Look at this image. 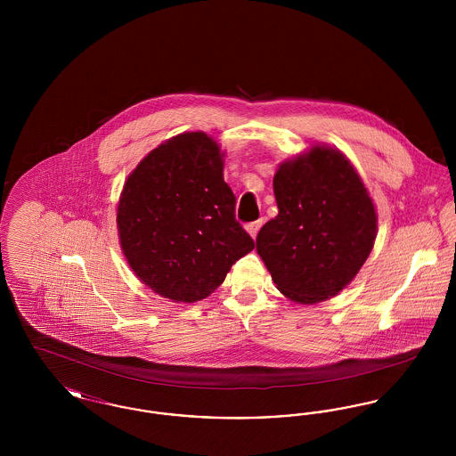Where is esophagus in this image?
Returning <instances> with one entry per match:
<instances>
[{
  "label": "esophagus",
  "mask_w": 456,
  "mask_h": 456,
  "mask_svg": "<svg viewBox=\"0 0 456 456\" xmlns=\"http://www.w3.org/2000/svg\"><path fill=\"white\" fill-rule=\"evenodd\" d=\"M261 225H263V218H258V220H255V222H249V224L246 225V229H248V232H249L253 238H256Z\"/></svg>",
  "instance_id": "34e87169"
}]
</instances>
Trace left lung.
<instances>
[{
  "mask_svg": "<svg viewBox=\"0 0 456 456\" xmlns=\"http://www.w3.org/2000/svg\"><path fill=\"white\" fill-rule=\"evenodd\" d=\"M279 216L256 249L277 289L301 304L338 294L361 270L376 239L374 205L347 159L328 147L283 162L273 177Z\"/></svg>",
  "mask_w": 456,
  "mask_h": 456,
  "instance_id": "1",
  "label": "left lung"
}]
</instances>
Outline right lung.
<instances>
[{
	"label": "right lung",
	"instance_id": "right-lung-1",
	"mask_svg": "<svg viewBox=\"0 0 456 456\" xmlns=\"http://www.w3.org/2000/svg\"><path fill=\"white\" fill-rule=\"evenodd\" d=\"M217 142L177 134L149 153L118 207L121 248L136 277L175 303H196L255 248L236 220Z\"/></svg>",
	"mask_w": 456,
	"mask_h": 456
}]
</instances>
